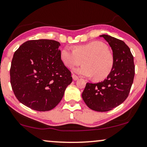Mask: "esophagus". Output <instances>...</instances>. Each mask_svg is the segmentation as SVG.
Wrapping results in <instances>:
<instances>
[{"instance_id": "34e87169", "label": "esophagus", "mask_w": 147, "mask_h": 147, "mask_svg": "<svg viewBox=\"0 0 147 147\" xmlns=\"http://www.w3.org/2000/svg\"><path fill=\"white\" fill-rule=\"evenodd\" d=\"M72 78H73V80H74V81H76V80H78V78H79L77 76L75 75V74H73V75H72Z\"/></svg>"}]
</instances>
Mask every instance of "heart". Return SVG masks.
<instances>
[{
    "instance_id": "heart-1",
    "label": "heart",
    "mask_w": 147,
    "mask_h": 147,
    "mask_svg": "<svg viewBox=\"0 0 147 147\" xmlns=\"http://www.w3.org/2000/svg\"><path fill=\"white\" fill-rule=\"evenodd\" d=\"M61 59L68 68L79 65L83 60V65L74 71L84 77L102 80L107 77L113 67V56L109 51L105 44L93 41L85 45H78L74 50L65 47L61 51Z\"/></svg>"
}]
</instances>
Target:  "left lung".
<instances>
[{
  "mask_svg": "<svg viewBox=\"0 0 147 147\" xmlns=\"http://www.w3.org/2000/svg\"><path fill=\"white\" fill-rule=\"evenodd\" d=\"M113 51V67L104 81L87 83L82 96L86 105L96 111L112 110L128 96L135 74L134 57L124 42L102 34Z\"/></svg>",
  "mask_w": 147,
  "mask_h": 147,
  "instance_id": "8db88e82",
  "label": "left lung"
}]
</instances>
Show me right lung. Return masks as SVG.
I'll use <instances>...</instances> for the list:
<instances>
[{
    "instance_id": "add662e5",
    "label": "right lung",
    "mask_w": 147,
    "mask_h": 147,
    "mask_svg": "<svg viewBox=\"0 0 147 147\" xmlns=\"http://www.w3.org/2000/svg\"><path fill=\"white\" fill-rule=\"evenodd\" d=\"M60 45L53 40H28L13 55L11 87L19 101L32 109H53L71 83V71L61 59Z\"/></svg>"
}]
</instances>
